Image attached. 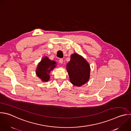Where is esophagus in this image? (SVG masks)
I'll use <instances>...</instances> for the list:
<instances>
[{
    "instance_id": "esophagus-1",
    "label": "esophagus",
    "mask_w": 131,
    "mask_h": 131,
    "mask_svg": "<svg viewBox=\"0 0 131 131\" xmlns=\"http://www.w3.org/2000/svg\"><path fill=\"white\" fill-rule=\"evenodd\" d=\"M59 62H60V63L61 64H63V59H60Z\"/></svg>"
}]
</instances>
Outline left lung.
I'll use <instances>...</instances> for the list:
<instances>
[{"label": "left lung", "instance_id": "8db88e82", "mask_svg": "<svg viewBox=\"0 0 131 131\" xmlns=\"http://www.w3.org/2000/svg\"><path fill=\"white\" fill-rule=\"evenodd\" d=\"M67 70L71 83L75 86H81L89 80L90 66L77 53L71 56L70 61L67 64Z\"/></svg>", "mask_w": 131, "mask_h": 131}]
</instances>
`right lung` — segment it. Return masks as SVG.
Masks as SVG:
<instances>
[{
	"mask_svg": "<svg viewBox=\"0 0 131 131\" xmlns=\"http://www.w3.org/2000/svg\"><path fill=\"white\" fill-rule=\"evenodd\" d=\"M56 62L51 61L47 57L43 58L38 64L36 73L37 75L43 82L49 80V73L56 66Z\"/></svg>",
	"mask_w": 131,
	"mask_h": 131,
	"instance_id": "1",
	"label": "right lung"
}]
</instances>
